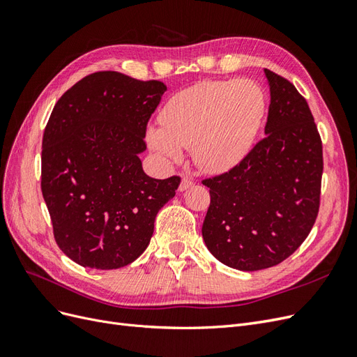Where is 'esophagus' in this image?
Returning a JSON list of instances; mask_svg holds the SVG:
<instances>
[{
    "mask_svg": "<svg viewBox=\"0 0 357 357\" xmlns=\"http://www.w3.org/2000/svg\"><path fill=\"white\" fill-rule=\"evenodd\" d=\"M193 186V180L190 178V177H183L181 178V181H180V186H178V190L180 192H185V190H188V189H190Z\"/></svg>",
    "mask_w": 357,
    "mask_h": 357,
    "instance_id": "esophagus-1",
    "label": "esophagus"
}]
</instances>
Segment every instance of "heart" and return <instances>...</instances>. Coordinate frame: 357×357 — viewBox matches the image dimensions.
<instances>
[{"label": "heart", "instance_id": "b5f03b06", "mask_svg": "<svg viewBox=\"0 0 357 357\" xmlns=\"http://www.w3.org/2000/svg\"><path fill=\"white\" fill-rule=\"evenodd\" d=\"M265 110V93L252 80L199 82L165 104L164 126L150 125L146 142L165 160H177L183 149H190L201 169L228 171L250 152Z\"/></svg>", "mask_w": 357, "mask_h": 357}]
</instances>
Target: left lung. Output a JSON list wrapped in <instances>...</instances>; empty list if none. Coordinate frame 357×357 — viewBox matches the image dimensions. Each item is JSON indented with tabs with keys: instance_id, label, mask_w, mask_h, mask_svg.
Returning a JSON list of instances; mask_svg holds the SVG:
<instances>
[{
	"instance_id": "1",
	"label": "left lung",
	"mask_w": 357,
	"mask_h": 357,
	"mask_svg": "<svg viewBox=\"0 0 357 357\" xmlns=\"http://www.w3.org/2000/svg\"><path fill=\"white\" fill-rule=\"evenodd\" d=\"M264 73L271 95L265 137L231 171L202 181L211 197L205 245L240 271L283 262L308 236L320 205L323 153L314 117L294 84Z\"/></svg>"
}]
</instances>
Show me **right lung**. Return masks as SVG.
I'll return each mask as SVG.
<instances>
[{"mask_svg": "<svg viewBox=\"0 0 357 357\" xmlns=\"http://www.w3.org/2000/svg\"><path fill=\"white\" fill-rule=\"evenodd\" d=\"M167 86L117 71L86 75L53 107L43 135L41 192L61 250L93 269L142 255L180 177H149L139 153Z\"/></svg>", "mask_w": 357, "mask_h": 357, "instance_id": "right-lung-1", "label": "right lung"}]
</instances>
